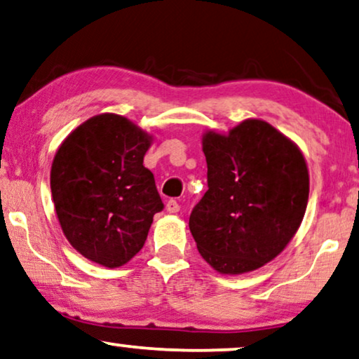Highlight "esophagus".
Listing matches in <instances>:
<instances>
[{"instance_id":"34e87169","label":"esophagus","mask_w":359,"mask_h":359,"mask_svg":"<svg viewBox=\"0 0 359 359\" xmlns=\"http://www.w3.org/2000/svg\"><path fill=\"white\" fill-rule=\"evenodd\" d=\"M165 208L169 213H177L180 210V205L177 203V200H169V202L165 203Z\"/></svg>"}]
</instances>
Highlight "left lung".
Wrapping results in <instances>:
<instances>
[{
    "label": "left lung",
    "mask_w": 359,
    "mask_h": 359,
    "mask_svg": "<svg viewBox=\"0 0 359 359\" xmlns=\"http://www.w3.org/2000/svg\"><path fill=\"white\" fill-rule=\"evenodd\" d=\"M208 190L189 228L205 261L219 274H245L274 259L302 223L309 169L289 137L262 119L228 135H203Z\"/></svg>",
    "instance_id": "1"
}]
</instances>
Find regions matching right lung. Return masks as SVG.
<instances>
[{
  "label": "right lung",
  "mask_w": 359,
  "mask_h": 359,
  "mask_svg": "<svg viewBox=\"0 0 359 359\" xmlns=\"http://www.w3.org/2000/svg\"><path fill=\"white\" fill-rule=\"evenodd\" d=\"M151 141L128 118L103 113L80 124L55 152L50 190L62 231L97 264H126L164 208L154 175L142 165Z\"/></svg>",
  "instance_id": "add662e5"
}]
</instances>
